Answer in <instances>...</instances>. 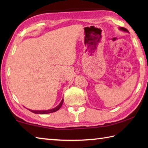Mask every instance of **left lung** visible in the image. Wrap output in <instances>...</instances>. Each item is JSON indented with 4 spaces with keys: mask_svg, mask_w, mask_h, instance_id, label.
I'll list each match as a JSON object with an SVG mask.
<instances>
[{
    "mask_svg": "<svg viewBox=\"0 0 148 148\" xmlns=\"http://www.w3.org/2000/svg\"><path fill=\"white\" fill-rule=\"evenodd\" d=\"M120 29L122 30H123V31H125V32H128V30L127 29H125V28H124V27H121Z\"/></svg>",
    "mask_w": 148,
    "mask_h": 148,
    "instance_id": "1",
    "label": "left lung"
}]
</instances>
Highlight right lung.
<instances>
[{
	"label": "right lung",
	"instance_id": "add662e5",
	"mask_svg": "<svg viewBox=\"0 0 148 148\" xmlns=\"http://www.w3.org/2000/svg\"><path fill=\"white\" fill-rule=\"evenodd\" d=\"M63 102H64V99L62 100L61 102L60 103V104L56 106V108H55L54 109H51L50 110H46V111H33V110H30L29 109V111H30L31 112H32L34 113H36V114H48V113H51V112H54L57 111L58 110L60 109V108H61L62 105L63 104Z\"/></svg>",
	"mask_w": 148,
	"mask_h": 148
}]
</instances>
